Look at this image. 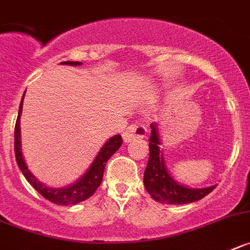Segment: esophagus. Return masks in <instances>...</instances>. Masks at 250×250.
<instances>
[{
    "label": "esophagus",
    "instance_id": "obj_1",
    "mask_svg": "<svg viewBox=\"0 0 250 250\" xmlns=\"http://www.w3.org/2000/svg\"><path fill=\"white\" fill-rule=\"evenodd\" d=\"M147 132V129L144 125H130L123 134V139L125 143H130V141L135 140V139H139V137H144Z\"/></svg>",
    "mask_w": 250,
    "mask_h": 250
}]
</instances>
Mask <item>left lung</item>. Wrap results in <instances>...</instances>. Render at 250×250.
Returning a JSON list of instances; mask_svg holds the SVG:
<instances>
[{
  "label": "left lung",
  "instance_id": "1",
  "mask_svg": "<svg viewBox=\"0 0 250 250\" xmlns=\"http://www.w3.org/2000/svg\"><path fill=\"white\" fill-rule=\"evenodd\" d=\"M150 156L144 173V185L153 200L167 205H185L196 202L216 188L217 185L205 188H191L178 183L167 170L164 153L160 151L161 139L156 123L151 124Z\"/></svg>",
  "mask_w": 250,
  "mask_h": 250
}]
</instances>
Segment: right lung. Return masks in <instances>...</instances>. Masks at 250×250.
<instances>
[{
    "label": "right lung",
    "mask_w": 250,
    "mask_h": 250,
    "mask_svg": "<svg viewBox=\"0 0 250 250\" xmlns=\"http://www.w3.org/2000/svg\"><path fill=\"white\" fill-rule=\"evenodd\" d=\"M61 64L64 65H82L80 62H62ZM24 98V94H23ZM23 98L21 100L20 109H18V116L17 121H16L15 126V155L16 161H17L20 170L22 171L26 180L31 183V186L36 189L37 192H40L45 200L50 201V202L56 203V205L61 206H69V205H77V203L82 202V201L88 200L89 197L93 196L94 192L97 191L98 187L100 186L103 180V175H104L105 165H106L107 160L113 156L114 153L120 148L121 144H123V139L120 135H115V136L110 137L109 140L103 145L98 155L95 156L94 161L91 162L90 166L88 167V170L85 171L83 176L78 178L74 183L69 185L67 187H62V188H56V187H49L41 182L31 171L28 170L26 162H24L23 155L21 151V127L20 121L21 115H22V107H23Z\"/></svg>",
    "instance_id": "right-lung-1"
}]
</instances>
